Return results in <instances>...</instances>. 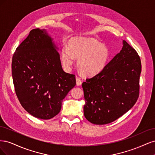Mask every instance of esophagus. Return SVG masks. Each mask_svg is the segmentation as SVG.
Returning a JSON list of instances; mask_svg holds the SVG:
<instances>
[{
	"instance_id": "esophagus-1",
	"label": "esophagus",
	"mask_w": 155,
	"mask_h": 155,
	"mask_svg": "<svg viewBox=\"0 0 155 155\" xmlns=\"http://www.w3.org/2000/svg\"><path fill=\"white\" fill-rule=\"evenodd\" d=\"M81 83H82V81L81 79L78 78H76V85L78 86H80L81 85Z\"/></svg>"
}]
</instances>
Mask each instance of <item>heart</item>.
<instances>
[{
	"label": "heart",
	"instance_id": "b5f03b06",
	"mask_svg": "<svg viewBox=\"0 0 155 155\" xmlns=\"http://www.w3.org/2000/svg\"><path fill=\"white\" fill-rule=\"evenodd\" d=\"M110 56L109 50L105 45L87 37H74L68 42V48L63 47L61 59L67 70L72 68L74 58L77 66L85 76H93L104 68Z\"/></svg>",
	"mask_w": 155,
	"mask_h": 155
}]
</instances>
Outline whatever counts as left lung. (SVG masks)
Listing matches in <instances>:
<instances>
[{"label":"left lung","mask_w":155,"mask_h":155,"mask_svg":"<svg viewBox=\"0 0 155 155\" xmlns=\"http://www.w3.org/2000/svg\"><path fill=\"white\" fill-rule=\"evenodd\" d=\"M123 45L120 53L100 73L82 83L84 115L93 124L115 121L130 110L139 97L141 60L124 40Z\"/></svg>","instance_id":"left-lung-1"}]
</instances>
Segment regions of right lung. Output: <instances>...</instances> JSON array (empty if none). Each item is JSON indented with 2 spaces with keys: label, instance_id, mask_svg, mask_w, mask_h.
I'll list each match as a JSON object with an SVG mask.
<instances>
[{
  "label": "right lung",
  "instance_id": "obj_1",
  "mask_svg": "<svg viewBox=\"0 0 155 155\" xmlns=\"http://www.w3.org/2000/svg\"><path fill=\"white\" fill-rule=\"evenodd\" d=\"M12 72L16 95L34 117L52 118L76 85L74 74L63 71L59 54L45 30L33 29L13 54Z\"/></svg>",
  "mask_w": 155,
  "mask_h": 155
}]
</instances>
